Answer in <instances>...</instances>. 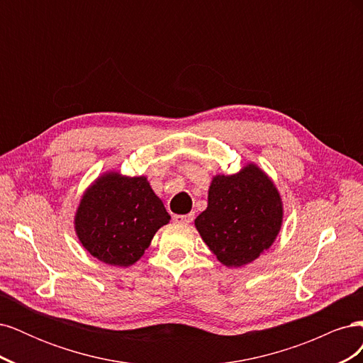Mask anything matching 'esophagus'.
Wrapping results in <instances>:
<instances>
[{"label":"esophagus","mask_w":363,"mask_h":363,"mask_svg":"<svg viewBox=\"0 0 363 363\" xmlns=\"http://www.w3.org/2000/svg\"><path fill=\"white\" fill-rule=\"evenodd\" d=\"M175 223L180 224H191L194 221V213H188V215H175L174 216Z\"/></svg>","instance_id":"esophagus-1"}]
</instances>
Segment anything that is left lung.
I'll use <instances>...</instances> for the list:
<instances>
[{
	"mask_svg": "<svg viewBox=\"0 0 363 363\" xmlns=\"http://www.w3.org/2000/svg\"><path fill=\"white\" fill-rule=\"evenodd\" d=\"M283 218L280 195L256 164L236 175H216L208 204L195 219L204 242L227 267H242L268 250Z\"/></svg>",
	"mask_w": 363,
	"mask_h": 363,
	"instance_id": "8db88e82",
	"label": "left lung"
}]
</instances>
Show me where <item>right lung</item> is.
I'll list each match as a JSON object with an SVG mask.
<instances>
[{
    "label": "right lung",
    "mask_w": 363,
    "mask_h": 363,
    "mask_svg": "<svg viewBox=\"0 0 363 363\" xmlns=\"http://www.w3.org/2000/svg\"><path fill=\"white\" fill-rule=\"evenodd\" d=\"M169 219L145 177L108 172L84 194L75 215V232L94 257L113 267H130Z\"/></svg>",
    "instance_id": "right-lung-1"
}]
</instances>
